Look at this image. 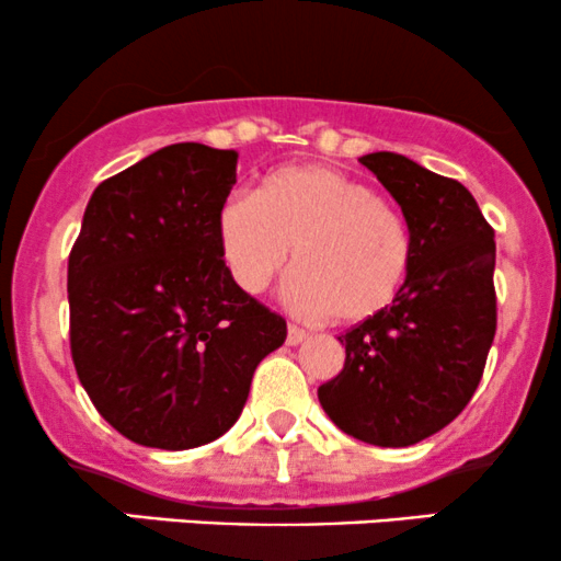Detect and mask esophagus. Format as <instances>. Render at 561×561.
Instances as JSON below:
<instances>
[{
	"label": "esophagus",
	"instance_id": "esophagus-1",
	"mask_svg": "<svg viewBox=\"0 0 561 561\" xmlns=\"http://www.w3.org/2000/svg\"><path fill=\"white\" fill-rule=\"evenodd\" d=\"M306 337L308 334H306V330H300V327H295V324L287 327V345H300Z\"/></svg>",
	"mask_w": 561,
	"mask_h": 561
}]
</instances>
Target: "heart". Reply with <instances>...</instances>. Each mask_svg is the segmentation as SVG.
I'll list each match as a JSON object with an SVG mask.
<instances>
[{"label":"heart","mask_w":561,"mask_h":561,"mask_svg":"<svg viewBox=\"0 0 561 561\" xmlns=\"http://www.w3.org/2000/svg\"><path fill=\"white\" fill-rule=\"evenodd\" d=\"M224 259L259 295L293 253L287 300L313 319H377L409 279L414 242L403 216L369 184L327 165H293L237 192L218 216Z\"/></svg>","instance_id":"obj_1"}]
</instances>
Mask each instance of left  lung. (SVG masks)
Masks as SVG:
<instances>
[{
	"label": "left lung",
	"mask_w": 561,
	"mask_h": 561,
	"mask_svg": "<svg viewBox=\"0 0 561 561\" xmlns=\"http://www.w3.org/2000/svg\"><path fill=\"white\" fill-rule=\"evenodd\" d=\"M358 160L401 205L414 261L388 311L340 334L345 366L319 403L345 435L403 448L454 422L478 390L495 334V242L465 184L398 152Z\"/></svg>",
	"instance_id": "1"
}]
</instances>
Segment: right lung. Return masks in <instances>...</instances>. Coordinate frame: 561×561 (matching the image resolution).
I'll list each match as a JSON object with an SVG mask.
<instances>
[{
    "label": "right lung",
    "instance_id": "add662e5",
    "mask_svg": "<svg viewBox=\"0 0 561 561\" xmlns=\"http://www.w3.org/2000/svg\"><path fill=\"white\" fill-rule=\"evenodd\" d=\"M237 152L182 141L105 179L68 259L70 353L102 420L186 450L240 420L253 371L287 337L224 263L218 216Z\"/></svg>",
    "mask_w": 561,
    "mask_h": 561
}]
</instances>
